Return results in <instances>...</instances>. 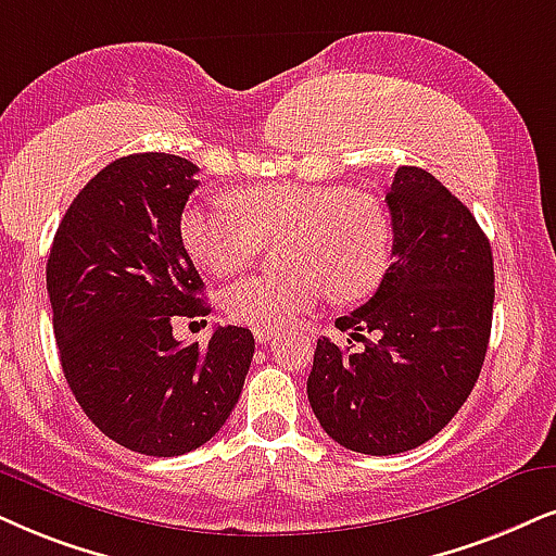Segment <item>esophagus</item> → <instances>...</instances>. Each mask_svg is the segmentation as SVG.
I'll list each match as a JSON object with an SVG mask.
<instances>
[{
	"label": "esophagus",
	"instance_id": "1",
	"mask_svg": "<svg viewBox=\"0 0 556 556\" xmlns=\"http://www.w3.org/2000/svg\"><path fill=\"white\" fill-rule=\"evenodd\" d=\"M254 336L258 343H269L277 339V330H266V328H254Z\"/></svg>",
	"mask_w": 556,
	"mask_h": 556
}]
</instances>
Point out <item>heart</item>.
I'll list each match as a JSON object with an SVG mask.
<instances>
[{"label":"heart","mask_w":556,"mask_h":556,"mask_svg":"<svg viewBox=\"0 0 556 556\" xmlns=\"http://www.w3.org/2000/svg\"><path fill=\"white\" fill-rule=\"evenodd\" d=\"M223 202H192L179 217L187 254L215 277L249 269L266 243L282 241L290 274L230 285L226 313L251 328L282 330L313 313L328 292L343 302L371 294L390 269V217L375 200L343 187L266 185Z\"/></svg>","instance_id":"heart-1"}]
</instances>
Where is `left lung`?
I'll use <instances>...</instances> for the list:
<instances>
[{
  "label": "left lung",
  "instance_id": "8db88e82",
  "mask_svg": "<svg viewBox=\"0 0 556 556\" xmlns=\"http://www.w3.org/2000/svg\"><path fill=\"white\" fill-rule=\"evenodd\" d=\"M384 202L390 269L369 302L336 318L364 346L341 349L323 336L307 377L323 431L371 456L426 444L465 405L488 354L495 300L488 236L433 174L400 166Z\"/></svg>",
  "mask_w": 556,
  "mask_h": 556
}]
</instances>
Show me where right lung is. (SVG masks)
<instances>
[{
    "label": "right lung",
    "mask_w": 556,
    "mask_h": 556,
    "mask_svg": "<svg viewBox=\"0 0 556 556\" xmlns=\"http://www.w3.org/2000/svg\"><path fill=\"white\" fill-rule=\"evenodd\" d=\"M200 172L172 153H132L74 197L46 266L53 333L76 403L108 439L179 456L226 424L249 375L254 333L217 326L181 346L174 318L207 315L179 217Z\"/></svg>",
    "instance_id": "1"
}]
</instances>
